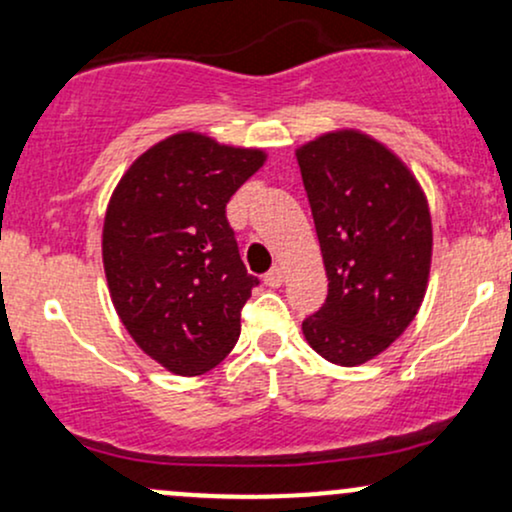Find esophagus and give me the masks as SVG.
Wrapping results in <instances>:
<instances>
[{
  "label": "esophagus",
  "mask_w": 512,
  "mask_h": 512,
  "mask_svg": "<svg viewBox=\"0 0 512 512\" xmlns=\"http://www.w3.org/2000/svg\"><path fill=\"white\" fill-rule=\"evenodd\" d=\"M264 284L272 286V289H279L284 284V272L279 267H272L267 274H264Z\"/></svg>",
  "instance_id": "obj_1"
}]
</instances>
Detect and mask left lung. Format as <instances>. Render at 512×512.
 I'll return each mask as SVG.
<instances>
[{"mask_svg": "<svg viewBox=\"0 0 512 512\" xmlns=\"http://www.w3.org/2000/svg\"><path fill=\"white\" fill-rule=\"evenodd\" d=\"M325 260L327 301L303 320L308 344L361 366L409 327L431 269V214L419 182L366 134L330 132L296 151Z\"/></svg>", "mask_w": 512, "mask_h": 512, "instance_id": "8db88e82", "label": "left lung"}]
</instances>
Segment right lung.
Wrapping results in <instances>:
<instances>
[{
	"label": "right lung",
	"instance_id": "1",
	"mask_svg": "<svg viewBox=\"0 0 512 512\" xmlns=\"http://www.w3.org/2000/svg\"><path fill=\"white\" fill-rule=\"evenodd\" d=\"M264 154L182 132L129 166L103 223V264L122 325L178 375L219 366L260 284L240 260L228 199Z\"/></svg>",
	"mask_w": 512,
	"mask_h": 512
}]
</instances>
